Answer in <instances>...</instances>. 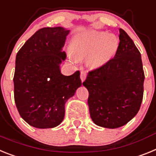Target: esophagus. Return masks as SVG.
Instances as JSON below:
<instances>
[{
    "label": "esophagus",
    "mask_w": 156,
    "mask_h": 156,
    "mask_svg": "<svg viewBox=\"0 0 156 156\" xmlns=\"http://www.w3.org/2000/svg\"><path fill=\"white\" fill-rule=\"evenodd\" d=\"M86 75H87V74H86V71H82V72H81L80 77H81V80H82V82H84V81L86 80Z\"/></svg>",
    "instance_id": "1"
}]
</instances>
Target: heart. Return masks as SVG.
Instances as JSON below:
<instances>
[{"instance_id": "obj_1", "label": "heart", "mask_w": 156, "mask_h": 156, "mask_svg": "<svg viewBox=\"0 0 156 156\" xmlns=\"http://www.w3.org/2000/svg\"><path fill=\"white\" fill-rule=\"evenodd\" d=\"M119 41L113 34H107L102 31L89 30L79 35L74 41L71 48L72 59L87 58L90 67L103 66L115 54Z\"/></svg>"}]
</instances>
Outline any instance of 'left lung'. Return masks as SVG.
<instances>
[{
  "label": "left lung",
  "instance_id": "left-lung-1",
  "mask_svg": "<svg viewBox=\"0 0 156 156\" xmlns=\"http://www.w3.org/2000/svg\"><path fill=\"white\" fill-rule=\"evenodd\" d=\"M119 44L114 58L90 70L83 86L96 125L115 129L137 114L143 100L144 73L141 55L132 39L119 29Z\"/></svg>",
  "mask_w": 156,
  "mask_h": 156
}]
</instances>
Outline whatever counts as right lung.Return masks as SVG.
<instances>
[{"label":"right lung","instance_id":"1","mask_svg":"<svg viewBox=\"0 0 156 156\" xmlns=\"http://www.w3.org/2000/svg\"><path fill=\"white\" fill-rule=\"evenodd\" d=\"M69 31L60 27L41 28L16 55L15 103L20 116L36 128L59 125L65 115V103L82 86L79 70L65 76L59 70L67 57L62 48Z\"/></svg>","mask_w":156,"mask_h":156}]
</instances>
